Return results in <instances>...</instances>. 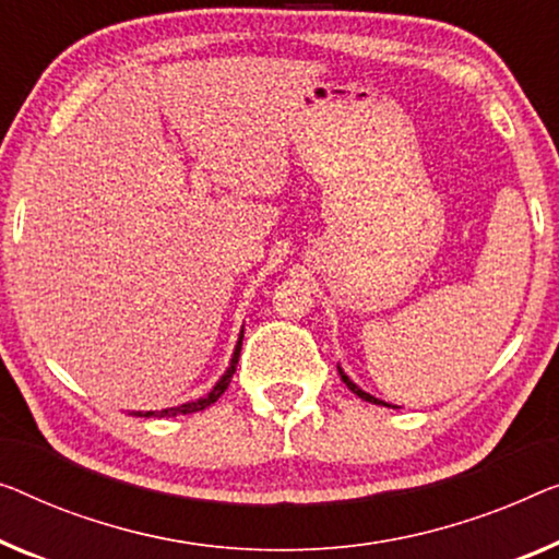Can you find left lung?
I'll return each instance as SVG.
<instances>
[{
	"mask_svg": "<svg viewBox=\"0 0 559 559\" xmlns=\"http://www.w3.org/2000/svg\"><path fill=\"white\" fill-rule=\"evenodd\" d=\"M338 373H341V381H344V384H346L348 389H352L356 396H359V399H364V402H371V404H379V406H391V404H386V402H381V399H377V396L366 394V391H364L361 386H356V384H354V381L346 377V373H344V369H341V366H338Z\"/></svg>",
	"mask_w": 559,
	"mask_h": 559,
	"instance_id": "8db88e82",
	"label": "left lung"
}]
</instances>
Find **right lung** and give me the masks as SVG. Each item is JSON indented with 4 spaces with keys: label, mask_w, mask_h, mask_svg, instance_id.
<instances>
[{
    "label": "right lung",
    "mask_w": 559,
    "mask_h": 559,
    "mask_svg": "<svg viewBox=\"0 0 559 559\" xmlns=\"http://www.w3.org/2000/svg\"><path fill=\"white\" fill-rule=\"evenodd\" d=\"M240 344H243V331H240L238 344H236V348H233V356H230V364H228L226 373H223V377H221L218 381H215V386H213L211 391H207L205 396L195 399V402H186V404H180V406H170V409H163V412H132V416H178V414H193V412H203V409H207V406L218 402L223 391L228 389L230 379H233V373H236V366H238Z\"/></svg>",
    "instance_id": "add662e5"
}]
</instances>
